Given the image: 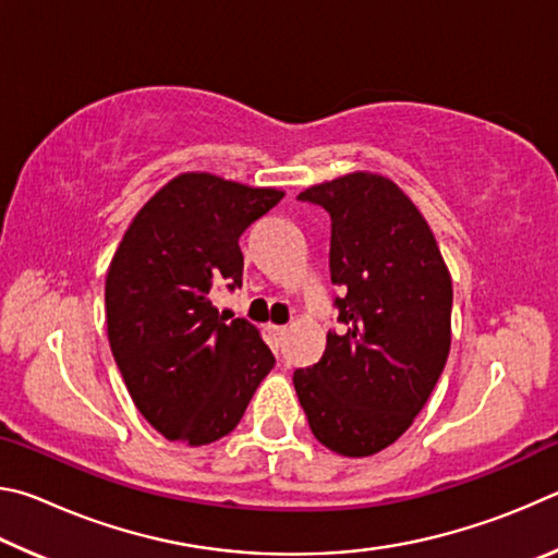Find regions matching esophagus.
Segmentation results:
<instances>
[{"label":"esophagus","mask_w":558,"mask_h":558,"mask_svg":"<svg viewBox=\"0 0 558 558\" xmlns=\"http://www.w3.org/2000/svg\"><path fill=\"white\" fill-rule=\"evenodd\" d=\"M282 337H286V327H278V325H268V339L272 347H280L282 344Z\"/></svg>","instance_id":"obj_1"}]
</instances>
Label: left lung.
<instances>
[{
    "label": "left lung",
    "instance_id": "obj_1",
    "mask_svg": "<svg viewBox=\"0 0 558 558\" xmlns=\"http://www.w3.org/2000/svg\"><path fill=\"white\" fill-rule=\"evenodd\" d=\"M332 221L329 276L344 332L295 369L310 430L329 450L366 458L399 440L426 405L450 352L452 282L428 223L391 179L354 172L305 189Z\"/></svg>",
    "mask_w": 558,
    "mask_h": 558
}]
</instances>
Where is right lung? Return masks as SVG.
<instances>
[{
    "label": "right lung",
    "mask_w": 558,
    "mask_h": 558,
    "mask_svg": "<svg viewBox=\"0 0 558 558\" xmlns=\"http://www.w3.org/2000/svg\"><path fill=\"white\" fill-rule=\"evenodd\" d=\"M282 199L214 174H182L132 219L106 280L108 339L137 411L165 438L206 446L239 426L276 356L211 292L243 282L241 233Z\"/></svg>",
    "instance_id": "add662e5"
}]
</instances>
